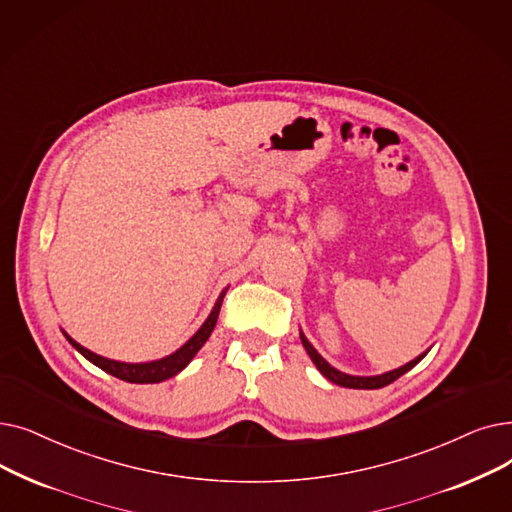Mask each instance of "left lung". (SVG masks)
Returning a JSON list of instances; mask_svg holds the SVG:
<instances>
[{
	"instance_id": "obj_1",
	"label": "left lung",
	"mask_w": 512,
	"mask_h": 512,
	"mask_svg": "<svg viewBox=\"0 0 512 512\" xmlns=\"http://www.w3.org/2000/svg\"><path fill=\"white\" fill-rule=\"evenodd\" d=\"M299 337H301V343H303V347H305V351H307V355L311 358V362L316 364V368L326 376V379L330 381V383H335V385H341V387H349V389H381V387H385V385H389V383H393V381H397L399 376L402 374H406L408 370H412L422 358H425V355L429 353V349L425 351V353H420L418 358H414L412 362H408V364H404V366H399V368H395V370H389V372H383V374H374V376H355V374H345V372H341V370H337L335 366H330L322 355L316 351V347L311 345L309 341H307V337L303 335V330L299 328Z\"/></svg>"
}]
</instances>
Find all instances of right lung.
I'll list each match as a JSON object with an SVG mask.
<instances>
[{"label":"right lung","instance_id":"1","mask_svg":"<svg viewBox=\"0 0 512 512\" xmlns=\"http://www.w3.org/2000/svg\"><path fill=\"white\" fill-rule=\"evenodd\" d=\"M226 291H228V288H226ZM226 291H221V295L217 297V301H215V305L211 309V314L207 316L203 326L198 328L194 335L180 349H175L173 353L165 355V358H161V360L138 362V364L108 360V358H104V355H98V353H94L90 349H85L83 345H79L73 337L66 335L64 330H62V335L66 337V341H69L83 355L85 360H90L94 366L102 368L108 374L117 376V379H121L125 383H138V385H142V383H163V381L171 379V376H175L177 372H182L192 362V358L198 353V349H201L207 343V339L211 337V332H213V328L217 324L221 301H224Z\"/></svg>","mask_w":512,"mask_h":512}]
</instances>
